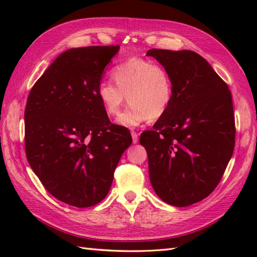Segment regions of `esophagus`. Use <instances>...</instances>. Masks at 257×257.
<instances>
[{"mask_svg":"<svg viewBox=\"0 0 257 257\" xmlns=\"http://www.w3.org/2000/svg\"><path fill=\"white\" fill-rule=\"evenodd\" d=\"M132 137H133V143L134 144H137L138 143V134L133 132L132 133Z\"/></svg>","mask_w":257,"mask_h":257,"instance_id":"34e87169","label":"esophagus"}]
</instances>
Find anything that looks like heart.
<instances>
[{"label":"heart","instance_id":"1","mask_svg":"<svg viewBox=\"0 0 257 257\" xmlns=\"http://www.w3.org/2000/svg\"><path fill=\"white\" fill-rule=\"evenodd\" d=\"M113 83L98 85L97 97L109 116H116L125 100L129 107L117 118V123L135 128L148 119L161 118L173 99V83L161 65L144 58H129L112 69Z\"/></svg>","mask_w":257,"mask_h":257}]
</instances>
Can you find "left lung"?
Wrapping results in <instances>:
<instances>
[{"label": "left lung", "mask_w": 257, "mask_h": 257, "mask_svg": "<svg viewBox=\"0 0 257 257\" xmlns=\"http://www.w3.org/2000/svg\"><path fill=\"white\" fill-rule=\"evenodd\" d=\"M147 56L156 58L173 83L170 108L140 136L150 182L166 203L188 206L211 194L233 155L232 95L198 53L154 48Z\"/></svg>", "instance_id": "obj_1"}]
</instances>
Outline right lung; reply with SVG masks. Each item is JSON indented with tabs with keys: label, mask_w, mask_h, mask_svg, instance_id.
Listing matches in <instances>:
<instances>
[{
	"label": "right lung",
	"mask_w": 257,
	"mask_h": 257,
	"mask_svg": "<svg viewBox=\"0 0 257 257\" xmlns=\"http://www.w3.org/2000/svg\"><path fill=\"white\" fill-rule=\"evenodd\" d=\"M116 46L70 48L41 76L27 98L25 151L44 188L64 203L88 207L106 198L113 172L132 145L97 97Z\"/></svg>",
	"instance_id": "add662e5"
}]
</instances>
